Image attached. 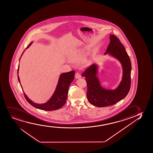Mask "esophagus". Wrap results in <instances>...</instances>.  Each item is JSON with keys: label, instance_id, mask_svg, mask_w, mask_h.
Wrapping results in <instances>:
<instances>
[{"label": "esophagus", "instance_id": "34e87169", "mask_svg": "<svg viewBox=\"0 0 153 153\" xmlns=\"http://www.w3.org/2000/svg\"><path fill=\"white\" fill-rule=\"evenodd\" d=\"M75 77H76V79H79V78L81 77V75L79 73L76 72V75H75Z\"/></svg>", "mask_w": 153, "mask_h": 153}]
</instances>
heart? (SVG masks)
<instances>
[{"instance_id": "1", "label": "heart", "mask_w": 153, "mask_h": 153, "mask_svg": "<svg viewBox=\"0 0 153 153\" xmlns=\"http://www.w3.org/2000/svg\"><path fill=\"white\" fill-rule=\"evenodd\" d=\"M85 53H74L70 56V58L72 60L75 62H80L83 59L85 55Z\"/></svg>"}]
</instances>
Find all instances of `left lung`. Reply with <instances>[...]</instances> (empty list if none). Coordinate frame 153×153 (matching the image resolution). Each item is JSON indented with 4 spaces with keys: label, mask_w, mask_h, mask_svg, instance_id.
Here are the masks:
<instances>
[{
    "label": "left lung",
    "mask_w": 153,
    "mask_h": 153,
    "mask_svg": "<svg viewBox=\"0 0 153 153\" xmlns=\"http://www.w3.org/2000/svg\"><path fill=\"white\" fill-rule=\"evenodd\" d=\"M110 43L105 54L109 53L120 61L123 68L122 81L115 90H106L101 86L97 77V67L92 65L86 68L82 74L85 77L87 86V100L97 107L112 105L124 99L129 93L131 86V64L123 45L116 36L111 35Z\"/></svg>",
    "instance_id": "1"
}]
</instances>
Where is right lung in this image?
Listing matches in <instances>:
<instances>
[{
	"label": "right lung",
	"mask_w": 153,
	"mask_h": 153,
	"mask_svg": "<svg viewBox=\"0 0 153 153\" xmlns=\"http://www.w3.org/2000/svg\"><path fill=\"white\" fill-rule=\"evenodd\" d=\"M31 43H30L26 48H28L31 45ZM19 67H18V74L19 72ZM74 74H75V71L74 70L62 74L60 75L59 79L58 81V84L57 85L56 90L54 94L53 95L52 97H51V98L45 103L39 105V104L33 102L32 101L30 100L27 97V96L25 94V93H24V97L29 104H30L31 105H33L36 108L45 111H53L58 110L59 108H61L62 106L66 103V100L68 97L69 87L70 84L74 80ZM18 80L20 84L19 76H18Z\"/></svg>",
	"instance_id": "obj_1"
}]
</instances>
